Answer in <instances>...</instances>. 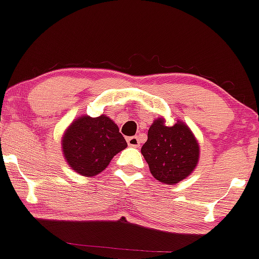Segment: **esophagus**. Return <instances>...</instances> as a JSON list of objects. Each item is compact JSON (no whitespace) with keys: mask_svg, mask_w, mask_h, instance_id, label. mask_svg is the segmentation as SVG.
Segmentation results:
<instances>
[{"mask_svg":"<svg viewBox=\"0 0 259 259\" xmlns=\"http://www.w3.org/2000/svg\"><path fill=\"white\" fill-rule=\"evenodd\" d=\"M127 144L130 146H134V148H139L140 145V142H139V138L138 137H130L126 139Z\"/></svg>","mask_w":259,"mask_h":259,"instance_id":"1","label":"esophagus"}]
</instances>
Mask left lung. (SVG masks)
Listing matches in <instances>:
<instances>
[{
  "label": "left lung",
  "mask_w": 259,
  "mask_h": 259,
  "mask_svg": "<svg viewBox=\"0 0 259 259\" xmlns=\"http://www.w3.org/2000/svg\"><path fill=\"white\" fill-rule=\"evenodd\" d=\"M142 154L151 176L164 184H178L197 168L200 148L190 127L182 120L166 125L164 117H158L148 130V140L142 146Z\"/></svg>",
  "instance_id": "obj_1"
}]
</instances>
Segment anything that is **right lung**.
I'll list each match as a JSON object with an SVG mask.
<instances>
[{
    "label": "right lung",
    "instance_id": "obj_1",
    "mask_svg": "<svg viewBox=\"0 0 259 259\" xmlns=\"http://www.w3.org/2000/svg\"><path fill=\"white\" fill-rule=\"evenodd\" d=\"M127 144L119 127L108 115L98 117L81 115L62 134L64 158L75 173L83 177L100 174L111 159Z\"/></svg>",
    "mask_w": 259,
    "mask_h": 259
}]
</instances>
